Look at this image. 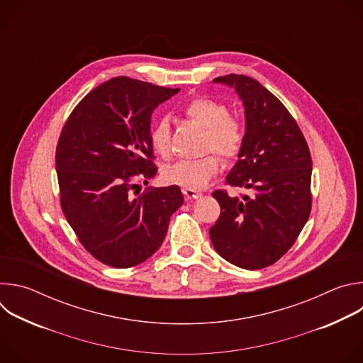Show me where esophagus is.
<instances>
[{"instance_id":"obj_1","label":"esophagus","mask_w":363,"mask_h":363,"mask_svg":"<svg viewBox=\"0 0 363 363\" xmlns=\"http://www.w3.org/2000/svg\"><path fill=\"white\" fill-rule=\"evenodd\" d=\"M182 192H184V195H185L188 199H198V198L202 196L201 192H198V191H195V189H191V188H184Z\"/></svg>"}]
</instances>
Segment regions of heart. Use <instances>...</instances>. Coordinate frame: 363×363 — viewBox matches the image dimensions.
<instances>
[{
  "instance_id": "heart-1",
  "label": "heart",
  "mask_w": 363,
  "mask_h": 363,
  "mask_svg": "<svg viewBox=\"0 0 363 363\" xmlns=\"http://www.w3.org/2000/svg\"><path fill=\"white\" fill-rule=\"evenodd\" d=\"M184 113L206 129V149H216L227 160L235 158L244 143L242 123L230 116V111L223 101L211 97H195L184 106ZM150 143L155 152L168 155L171 145V125L167 118H161L152 126ZM218 155L210 153L199 160H185L168 165L162 171L167 182L191 189H201L220 171Z\"/></svg>"
}]
</instances>
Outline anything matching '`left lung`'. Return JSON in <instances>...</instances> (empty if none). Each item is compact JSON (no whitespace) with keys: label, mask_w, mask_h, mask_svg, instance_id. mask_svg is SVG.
<instances>
[{"label":"left lung","mask_w":363,"mask_h":363,"mask_svg":"<svg viewBox=\"0 0 363 363\" xmlns=\"http://www.w3.org/2000/svg\"><path fill=\"white\" fill-rule=\"evenodd\" d=\"M213 82L233 87L242 101L244 143L225 181L248 194H213L221 214L210 228L211 242L237 267L264 269L289 251L308 220L312 158L296 121L264 86L242 74Z\"/></svg>","instance_id":"1"}]
</instances>
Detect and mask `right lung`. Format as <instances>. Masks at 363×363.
<instances>
[{"label":"right lung","mask_w":363,"mask_h":363,"mask_svg":"<svg viewBox=\"0 0 363 363\" xmlns=\"http://www.w3.org/2000/svg\"><path fill=\"white\" fill-rule=\"evenodd\" d=\"M178 91L113 77L82 99L62 130L56 150L62 208L79 241L103 264L143 263L162 245L171 216L184 203L178 185L132 195L136 175L157 174L152 113Z\"/></svg>","instance_id":"right-lung-1"}]
</instances>
